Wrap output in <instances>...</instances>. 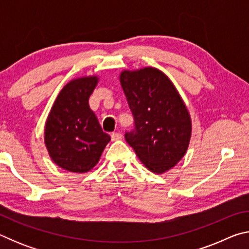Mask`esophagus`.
<instances>
[{"label":"esophagus","mask_w":249,"mask_h":249,"mask_svg":"<svg viewBox=\"0 0 249 249\" xmlns=\"http://www.w3.org/2000/svg\"><path fill=\"white\" fill-rule=\"evenodd\" d=\"M111 138H112L113 142L120 141L121 138H122V134H120V133H112L111 134Z\"/></svg>","instance_id":"esophagus-1"}]
</instances>
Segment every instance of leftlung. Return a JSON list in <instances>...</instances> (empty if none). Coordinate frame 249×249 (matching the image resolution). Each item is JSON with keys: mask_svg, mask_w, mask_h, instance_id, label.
Returning a JSON list of instances; mask_svg holds the SVG:
<instances>
[{"mask_svg": "<svg viewBox=\"0 0 249 249\" xmlns=\"http://www.w3.org/2000/svg\"><path fill=\"white\" fill-rule=\"evenodd\" d=\"M120 82L132 111L135 129L125 140L142 165L165 174L183 158L191 141L192 121L175 84L161 70H123Z\"/></svg>", "mask_w": 249, "mask_h": 249, "instance_id": "left-lung-1", "label": "left lung"}]
</instances>
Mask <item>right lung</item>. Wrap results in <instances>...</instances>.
Masks as SVG:
<instances>
[{"label":"right lung","instance_id":"1","mask_svg":"<svg viewBox=\"0 0 249 249\" xmlns=\"http://www.w3.org/2000/svg\"><path fill=\"white\" fill-rule=\"evenodd\" d=\"M99 79L92 74L70 80L59 92L45 123L44 141L49 157L73 174L93 169L111 141L89 105Z\"/></svg>","mask_w":249,"mask_h":249}]
</instances>
